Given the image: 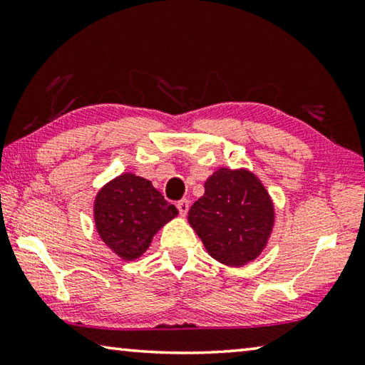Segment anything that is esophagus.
<instances>
[{"label":"esophagus","instance_id":"1","mask_svg":"<svg viewBox=\"0 0 365 365\" xmlns=\"http://www.w3.org/2000/svg\"><path fill=\"white\" fill-rule=\"evenodd\" d=\"M177 209H178V212H180L182 217H185V215H187V212H188V209H190V201L188 200H180L177 202Z\"/></svg>","mask_w":365,"mask_h":365}]
</instances>
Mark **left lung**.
I'll return each mask as SVG.
<instances>
[{
  "mask_svg": "<svg viewBox=\"0 0 365 365\" xmlns=\"http://www.w3.org/2000/svg\"><path fill=\"white\" fill-rule=\"evenodd\" d=\"M274 215L267 190L252 172L222 168L206 180L188 222L215 261L240 267L265 248Z\"/></svg>",
  "mask_w": 365,
  "mask_h": 365,
  "instance_id": "8db88e82",
  "label": "left lung"
}]
</instances>
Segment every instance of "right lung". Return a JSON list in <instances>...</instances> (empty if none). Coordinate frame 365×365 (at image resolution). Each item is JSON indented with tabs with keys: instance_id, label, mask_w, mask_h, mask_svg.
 Wrapping results in <instances>:
<instances>
[{
	"instance_id": "add662e5",
	"label": "right lung",
	"mask_w": 365,
	"mask_h": 365,
	"mask_svg": "<svg viewBox=\"0 0 365 365\" xmlns=\"http://www.w3.org/2000/svg\"><path fill=\"white\" fill-rule=\"evenodd\" d=\"M178 214L150 180L122 174L98 191L95 224L104 243L123 261L148 250L154 235Z\"/></svg>"
}]
</instances>
